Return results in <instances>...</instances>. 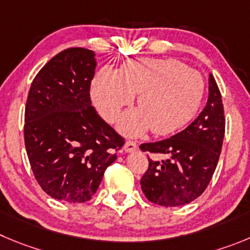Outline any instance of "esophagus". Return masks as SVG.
I'll list each match as a JSON object with an SVG mask.
<instances>
[{
  "label": "esophagus",
  "mask_w": 250,
  "mask_h": 250,
  "mask_svg": "<svg viewBox=\"0 0 250 250\" xmlns=\"http://www.w3.org/2000/svg\"><path fill=\"white\" fill-rule=\"evenodd\" d=\"M136 149H137L136 142L128 141V142H125V144L123 146V150H125V153H133V151L136 150Z\"/></svg>",
  "instance_id": "obj_1"
}]
</instances>
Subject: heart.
Returning <instances> with one entry per match:
<instances>
[{
    "mask_svg": "<svg viewBox=\"0 0 250 250\" xmlns=\"http://www.w3.org/2000/svg\"><path fill=\"white\" fill-rule=\"evenodd\" d=\"M204 92L202 76L179 60L141 58L125 62L118 71L104 67L93 80L91 97L102 117L114 122L138 95V109L123 116L121 132L137 137L150 128L157 136H167L195 117Z\"/></svg>",
    "mask_w": 250,
    "mask_h": 250,
    "instance_id": "heart-1",
    "label": "heart"
}]
</instances>
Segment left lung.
<instances>
[{
	"label": "left lung",
	"mask_w": 250,
	"mask_h": 250,
	"mask_svg": "<svg viewBox=\"0 0 250 250\" xmlns=\"http://www.w3.org/2000/svg\"><path fill=\"white\" fill-rule=\"evenodd\" d=\"M225 125L222 97L209 74L208 99L199 117L170 138L139 146L154 154L141 179L146 199L165 207L183 206L197 199L216 170Z\"/></svg>",
	"instance_id": "1"
}]
</instances>
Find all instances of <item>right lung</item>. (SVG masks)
<instances>
[{"label":"right lung","mask_w":250,"mask_h":250,"mask_svg":"<svg viewBox=\"0 0 250 250\" xmlns=\"http://www.w3.org/2000/svg\"><path fill=\"white\" fill-rule=\"evenodd\" d=\"M96 65L92 50L66 49L42 67L28 93V159L41 188L59 201H88L125 143L91 104Z\"/></svg>","instance_id":"right-lung-1"}]
</instances>
